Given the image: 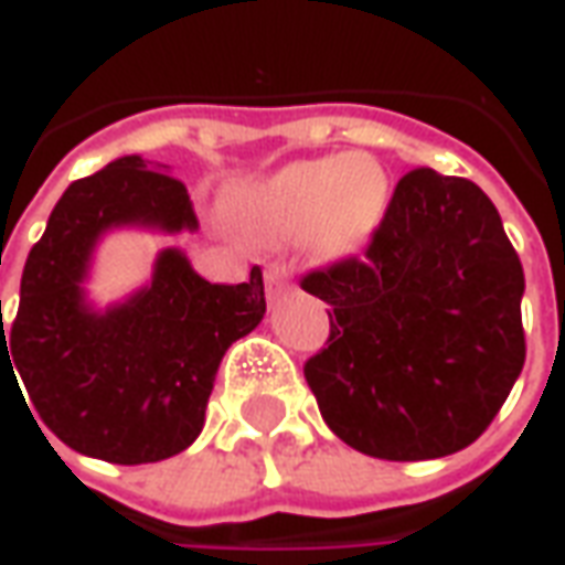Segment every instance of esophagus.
<instances>
[{"instance_id":"esophagus-1","label":"esophagus","mask_w":565,"mask_h":565,"mask_svg":"<svg viewBox=\"0 0 565 565\" xmlns=\"http://www.w3.org/2000/svg\"><path fill=\"white\" fill-rule=\"evenodd\" d=\"M290 284V269L281 266V263H271L269 269H266V294L278 296L284 294V287Z\"/></svg>"}]
</instances>
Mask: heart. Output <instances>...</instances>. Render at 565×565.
I'll return each mask as SVG.
<instances>
[{"label":"heart","instance_id":"1","mask_svg":"<svg viewBox=\"0 0 565 565\" xmlns=\"http://www.w3.org/2000/svg\"><path fill=\"white\" fill-rule=\"evenodd\" d=\"M391 205V178L363 153H330L284 166L269 178L238 186L233 221L250 238L278 245L306 235L318 259H342L366 245Z\"/></svg>","mask_w":565,"mask_h":565}]
</instances>
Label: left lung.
<instances>
[{"label": "left lung", "mask_w": 565, "mask_h": 565, "mask_svg": "<svg viewBox=\"0 0 565 565\" xmlns=\"http://www.w3.org/2000/svg\"><path fill=\"white\" fill-rule=\"evenodd\" d=\"M299 284L330 306L308 387L360 454L415 462L469 448L521 375V257L469 178L412 169L366 254Z\"/></svg>", "instance_id": "1"}]
</instances>
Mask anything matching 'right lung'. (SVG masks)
Instances as JSON below:
<instances>
[{
	"label": "right lung",
	"instance_id": "obj_1",
	"mask_svg": "<svg viewBox=\"0 0 565 565\" xmlns=\"http://www.w3.org/2000/svg\"><path fill=\"white\" fill-rule=\"evenodd\" d=\"M157 169L120 157L68 184L26 257L8 330L0 315V381L6 369L18 381V367L30 417L72 450L117 466L166 460L196 441L226 348L266 315L259 266L245 284H209L174 247L127 302L87 306L81 284L99 235L199 226L186 186Z\"/></svg>",
	"mask_w": 565,
	"mask_h": 565
}]
</instances>
